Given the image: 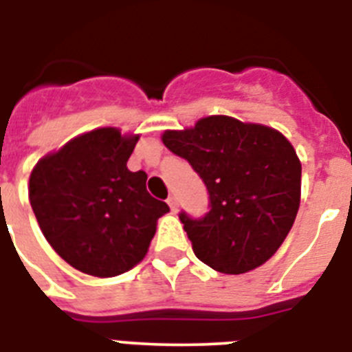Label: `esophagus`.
Returning a JSON list of instances; mask_svg holds the SVG:
<instances>
[{
  "instance_id": "34e87169",
  "label": "esophagus",
  "mask_w": 352,
  "mask_h": 352,
  "mask_svg": "<svg viewBox=\"0 0 352 352\" xmlns=\"http://www.w3.org/2000/svg\"><path fill=\"white\" fill-rule=\"evenodd\" d=\"M168 206H170V210L175 213L177 208H179V201H177V197L175 195H170L168 197Z\"/></svg>"
}]
</instances>
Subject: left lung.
I'll return each instance as SVG.
<instances>
[{
  "label": "left lung",
  "mask_w": 352,
  "mask_h": 352,
  "mask_svg": "<svg viewBox=\"0 0 352 352\" xmlns=\"http://www.w3.org/2000/svg\"><path fill=\"white\" fill-rule=\"evenodd\" d=\"M162 142L190 162L210 195L201 219L179 213L197 258L241 275L275 255L300 206L302 164L291 142L273 128L228 116L164 131Z\"/></svg>",
  "instance_id": "1"
}]
</instances>
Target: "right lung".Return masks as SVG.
I'll return each instance as SVG.
<instances>
[{"instance_id":"add662e5","label":"right lung","mask_w":352,"mask_h":352,"mask_svg":"<svg viewBox=\"0 0 352 352\" xmlns=\"http://www.w3.org/2000/svg\"><path fill=\"white\" fill-rule=\"evenodd\" d=\"M139 135L97 128L43 157L28 199L54 251L92 276H117L144 258L157 219L170 211L146 191L148 175L126 162Z\"/></svg>"}]
</instances>
